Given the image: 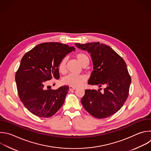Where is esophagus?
Listing matches in <instances>:
<instances>
[{
	"instance_id": "esophagus-1",
	"label": "esophagus",
	"mask_w": 151,
	"mask_h": 151,
	"mask_svg": "<svg viewBox=\"0 0 151 151\" xmlns=\"http://www.w3.org/2000/svg\"><path fill=\"white\" fill-rule=\"evenodd\" d=\"M77 88L75 86H69V90L72 91V90H75Z\"/></svg>"
}]
</instances>
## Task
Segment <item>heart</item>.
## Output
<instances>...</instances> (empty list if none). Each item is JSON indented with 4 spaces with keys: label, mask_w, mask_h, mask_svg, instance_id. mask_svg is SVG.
<instances>
[{
    "label": "heart",
    "mask_w": 151,
    "mask_h": 151,
    "mask_svg": "<svg viewBox=\"0 0 151 151\" xmlns=\"http://www.w3.org/2000/svg\"><path fill=\"white\" fill-rule=\"evenodd\" d=\"M76 59L79 63L82 66H87L89 63V58L88 56L84 53H79L76 55ZM67 58H63L59 63L58 69L60 73L64 74L66 72V63ZM86 79V77L83 75H74L69 74L62 79V83L64 85L78 86H79Z\"/></svg>",
    "instance_id": "heart-1"
}]
</instances>
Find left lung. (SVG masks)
<instances>
[{
    "label": "left lung",
    "instance_id": "8db88e82",
    "mask_svg": "<svg viewBox=\"0 0 151 151\" xmlns=\"http://www.w3.org/2000/svg\"><path fill=\"white\" fill-rule=\"evenodd\" d=\"M76 46L91 54L92 71L88 83L105 86L100 92L86 89L81 103L86 111L95 118L104 119L117 113L129 95L131 77L124 59L110 46L99 42L75 43Z\"/></svg>",
    "mask_w": 151,
    "mask_h": 151
}]
</instances>
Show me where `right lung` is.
Wrapping results in <instances>:
<instances>
[{
	"mask_svg": "<svg viewBox=\"0 0 151 151\" xmlns=\"http://www.w3.org/2000/svg\"><path fill=\"white\" fill-rule=\"evenodd\" d=\"M75 48L60 42H44L35 46L22 57L16 72L19 97L33 114L44 118L53 116L62 106L69 86L56 90L46 88L48 80L59 79L58 65Z\"/></svg>",
	"mask_w": 151,
	"mask_h": 151,
	"instance_id": "right-lung-1",
	"label": "right lung"
}]
</instances>
